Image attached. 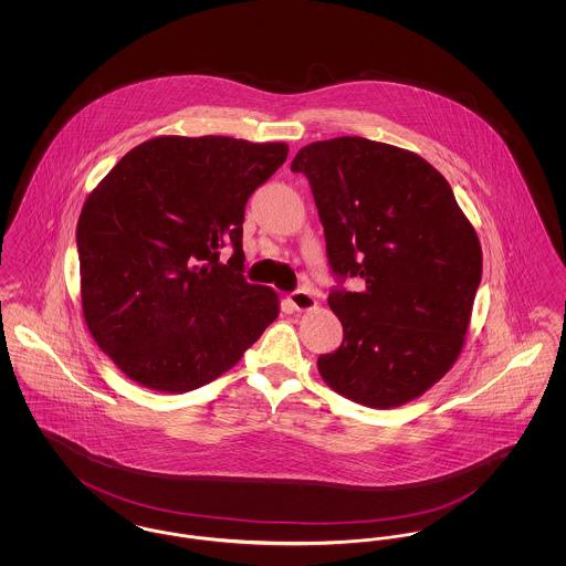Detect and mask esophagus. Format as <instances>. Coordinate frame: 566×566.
<instances>
[{
    "label": "esophagus",
    "instance_id": "obj_1",
    "mask_svg": "<svg viewBox=\"0 0 566 566\" xmlns=\"http://www.w3.org/2000/svg\"><path fill=\"white\" fill-rule=\"evenodd\" d=\"M286 301L296 312H305V310H312L316 305V298L310 291H295V293L286 296Z\"/></svg>",
    "mask_w": 566,
    "mask_h": 566
}]
</instances>
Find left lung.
Instances as JSON below:
<instances>
[{"label": "left lung", "mask_w": 566, "mask_h": 566, "mask_svg": "<svg viewBox=\"0 0 566 566\" xmlns=\"http://www.w3.org/2000/svg\"><path fill=\"white\" fill-rule=\"evenodd\" d=\"M339 286L328 305L344 342L318 358L324 381L356 403L390 409L424 395L464 344L482 282V245L448 180L422 157L365 137L303 146ZM363 276L366 289H340Z\"/></svg>", "instance_id": "8db88e82"}]
</instances>
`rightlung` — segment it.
<instances>
[{"mask_svg": "<svg viewBox=\"0 0 566 566\" xmlns=\"http://www.w3.org/2000/svg\"><path fill=\"white\" fill-rule=\"evenodd\" d=\"M284 142L161 135L129 150L82 208V314L137 384L189 392L229 371L280 312L243 277L248 197L286 161ZM234 254L219 263V248Z\"/></svg>", "mask_w": 566, "mask_h": 566, "instance_id": "1", "label": "right lung"}]
</instances>
